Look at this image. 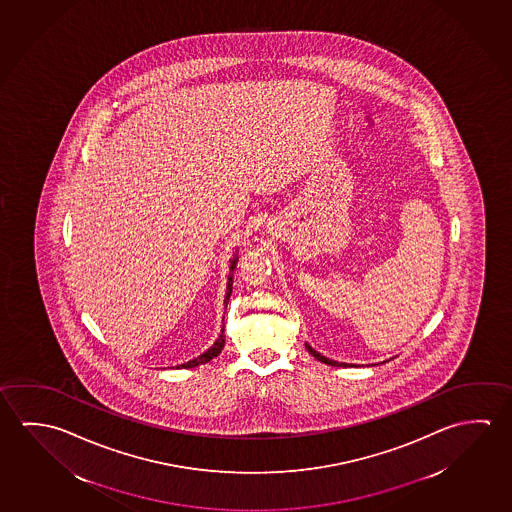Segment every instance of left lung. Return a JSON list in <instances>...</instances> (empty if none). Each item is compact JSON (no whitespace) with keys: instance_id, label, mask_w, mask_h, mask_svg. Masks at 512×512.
I'll return each mask as SVG.
<instances>
[{"instance_id":"left-lung-1","label":"left lung","mask_w":512,"mask_h":512,"mask_svg":"<svg viewBox=\"0 0 512 512\" xmlns=\"http://www.w3.org/2000/svg\"><path fill=\"white\" fill-rule=\"evenodd\" d=\"M305 348L309 350L310 355H312L314 359H318V361L325 362V364H328V366H337V368H339V366H343V368H346V366H348L346 362L332 361V359H327V357H323V355H321V353L319 352H316V350H314V348H312L310 344L305 343Z\"/></svg>"}]
</instances>
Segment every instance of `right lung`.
I'll use <instances>...</instances> for the list:
<instances>
[{
  "instance_id": "1",
  "label": "right lung",
  "mask_w": 512,
  "mask_h": 512,
  "mask_svg": "<svg viewBox=\"0 0 512 512\" xmlns=\"http://www.w3.org/2000/svg\"><path fill=\"white\" fill-rule=\"evenodd\" d=\"M235 264H237V257L230 260V271H228V282H227V293H225V309H227L228 300H230V294H232V284H234V269ZM225 325L221 328V334H219L218 339H216V343L210 346L207 352H203L200 357H196L193 361L185 362V364H180V366H176V368H194V366H200V364H205V362L212 361L214 357H218L221 350H223V346H225Z\"/></svg>"
}]
</instances>
